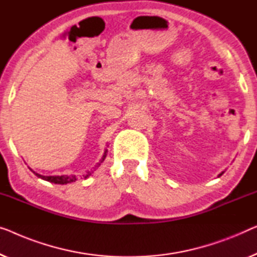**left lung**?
Listing matches in <instances>:
<instances>
[{"label":"left lung","instance_id":"obj_1","mask_svg":"<svg viewBox=\"0 0 257 257\" xmlns=\"http://www.w3.org/2000/svg\"><path fill=\"white\" fill-rule=\"evenodd\" d=\"M221 174H223V173H220V174H219V177H220V175H221Z\"/></svg>","mask_w":257,"mask_h":257}]
</instances>
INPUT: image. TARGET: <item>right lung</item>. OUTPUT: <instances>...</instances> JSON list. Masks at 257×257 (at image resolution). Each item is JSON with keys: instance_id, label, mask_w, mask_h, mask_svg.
<instances>
[{"instance_id": "add662e5", "label": "right lung", "mask_w": 257, "mask_h": 257, "mask_svg": "<svg viewBox=\"0 0 257 257\" xmlns=\"http://www.w3.org/2000/svg\"><path fill=\"white\" fill-rule=\"evenodd\" d=\"M106 155H107V150L105 151L104 156H102L100 163L104 162L105 158H106ZM100 163L98 164V166L100 165ZM34 174H36L38 178H41V179L46 180V181H49V182H53V183H57V185H67V183L75 182L76 180H77V178H76L75 175H69V177H68V175H61V177H44V175H40V174H38V173H34ZM90 174H91L90 172H87V174H86L84 178L86 179L87 177H89Z\"/></svg>"}]
</instances>
